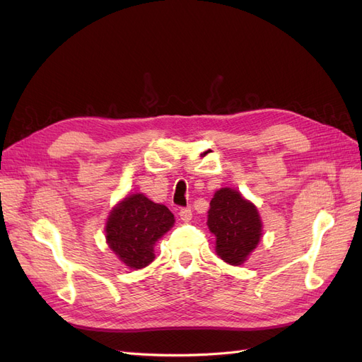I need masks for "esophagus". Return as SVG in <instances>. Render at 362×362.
Masks as SVG:
<instances>
[{
	"label": "esophagus",
	"instance_id": "1",
	"mask_svg": "<svg viewBox=\"0 0 362 362\" xmlns=\"http://www.w3.org/2000/svg\"><path fill=\"white\" fill-rule=\"evenodd\" d=\"M192 208L190 206H184V208H181L180 210V217H181V221L182 222H189V221H192Z\"/></svg>",
	"mask_w": 362,
	"mask_h": 362
}]
</instances>
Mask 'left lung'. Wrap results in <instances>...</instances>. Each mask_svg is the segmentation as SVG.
Segmentation results:
<instances>
[{"label":"left lung","instance_id":"8db88e82","mask_svg":"<svg viewBox=\"0 0 362 362\" xmlns=\"http://www.w3.org/2000/svg\"><path fill=\"white\" fill-rule=\"evenodd\" d=\"M210 231L216 235V252L228 264H243L261 238V218L254 204L233 189L214 193L208 210Z\"/></svg>","mask_w":362,"mask_h":362}]
</instances>
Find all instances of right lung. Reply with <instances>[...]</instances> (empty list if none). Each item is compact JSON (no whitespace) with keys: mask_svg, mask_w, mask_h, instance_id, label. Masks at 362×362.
Returning a JSON list of instances; mask_svg holds the SVG:
<instances>
[{"mask_svg":"<svg viewBox=\"0 0 362 362\" xmlns=\"http://www.w3.org/2000/svg\"><path fill=\"white\" fill-rule=\"evenodd\" d=\"M175 222L168 206L131 194L112 211L105 226L107 243L125 266L144 269L154 261V245Z\"/></svg>","mask_w":362,"mask_h":362,"instance_id":"right-lung-1","label":"right lung"}]
</instances>
